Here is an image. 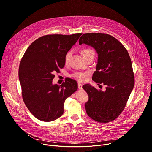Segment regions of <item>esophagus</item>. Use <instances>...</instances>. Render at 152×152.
<instances>
[{"mask_svg": "<svg viewBox=\"0 0 152 152\" xmlns=\"http://www.w3.org/2000/svg\"><path fill=\"white\" fill-rule=\"evenodd\" d=\"M77 86H78V89H81L82 88V86H83V85H82L81 83H78Z\"/></svg>", "mask_w": 152, "mask_h": 152, "instance_id": "obj_1", "label": "esophagus"}]
</instances>
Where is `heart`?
<instances>
[{
    "label": "heart",
    "mask_w": 152,
    "mask_h": 152,
    "mask_svg": "<svg viewBox=\"0 0 152 152\" xmlns=\"http://www.w3.org/2000/svg\"><path fill=\"white\" fill-rule=\"evenodd\" d=\"M91 52H93V51L91 49H84L82 50L81 54L83 56H84L86 54H87V53H89ZM70 56H71V52H68L65 56V62L66 63L68 62V61L70 57ZM87 75H88V73H86V72H76V73L72 75V77H73L74 78L76 79L77 80H78L79 81L84 82L86 80Z\"/></svg>",
    "instance_id": "obj_1"
}]
</instances>
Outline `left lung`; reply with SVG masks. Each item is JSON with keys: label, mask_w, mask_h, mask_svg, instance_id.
<instances>
[{"label": "left lung", "mask_w": 152, "mask_h": 152, "mask_svg": "<svg viewBox=\"0 0 152 152\" xmlns=\"http://www.w3.org/2000/svg\"><path fill=\"white\" fill-rule=\"evenodd\" d=\"M79 45L92 47L98 54L96 71L92 80L106 86L105 91L89 84L83 88L88 94L85 103L87 114L94 120L104 123L114 120L124 110L134 86V75L129 55L119 41L105 33H86Z\"/></svg>", "instance_id": "left-lung-1"}]
</instances>
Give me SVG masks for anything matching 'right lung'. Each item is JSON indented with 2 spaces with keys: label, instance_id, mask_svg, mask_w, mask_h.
<instances>
[{
  "label": "right lung",
  "instance_id": "add662e5",
  "mask_svg": "<svg viewBox=\"0 0 152 152\" xmlns=\"http://www.w3.org/2000/svg\"><path fill=\"white\" fill-rule=\"evenodd\" d=\"M81 33L52 34L38 38L26 50L18 76L26 106L37 119L49 122L63 113L65 100L77 89V82L66 78L61 85L53 84L55 72L65 66V56Z\"/></svg>",
  "mask_w": 152,
  "mask_h": 152
}]
</instances>
